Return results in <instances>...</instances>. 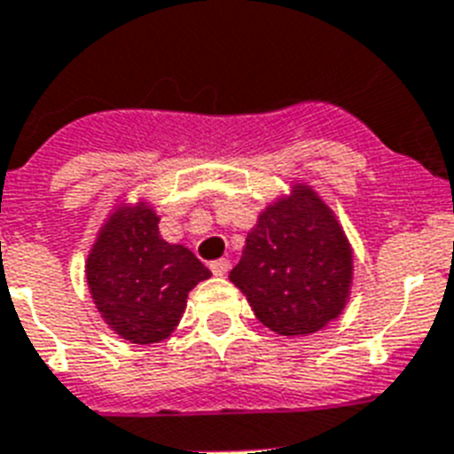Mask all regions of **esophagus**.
<instances>
[{
	"label": "esophagus",
	"instance_id": "obj_1",
	"mask_svg": "<svg viewBox=\"0 0 454 454\" xmlns=\"http://www.w3.org/2000/svg\"><path fill=\"white\" fill-rule=\"evenodd\" d=\"M209 270L215 272V275H226L228 270H231V261L228 259H216L209 263Z\"/></svg>",
	"mask_w": 454,
	"mask_h": 454
}]
</instances>
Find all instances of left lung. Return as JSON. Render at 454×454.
Segmentation results:
<instances>
[{
	"label": "left lung",
	"instance_id": "8db88e82",
	"mask_svg": "<svg viewBox=\"0 0 454 454\" xmlns=\"http://www.w3.org/2000/svg\"><path fill=\"white\" fill-rule=\"evenodd\" d=\"M352 279V252L338 221L310 189L272 205L247 235L231 282L254 315L282 335H308L340 315Z\"/></svg>",
	"mask_w": 454,
	"mask_h": 454
}]
</instances>
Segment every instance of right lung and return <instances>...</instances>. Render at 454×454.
Listing matches in <instances>:
<instances>
[{"mask_svg": "<svg viewBox=\"0 0 454 454\" xmlns=\"http://www.w3.org/2000/svg\"><path fill=\"white\" fill-rule=\"evenodd\" d=\"M86 275L105 322L125 340L151 345L175 331L189 291L212 272L160 238L151 209L121 207L102 228Z\"/></svg>", "mask_w": 454, "mask_h": 454, "instance_id": "obj_1", "label": "right lung"}]
</instances>
